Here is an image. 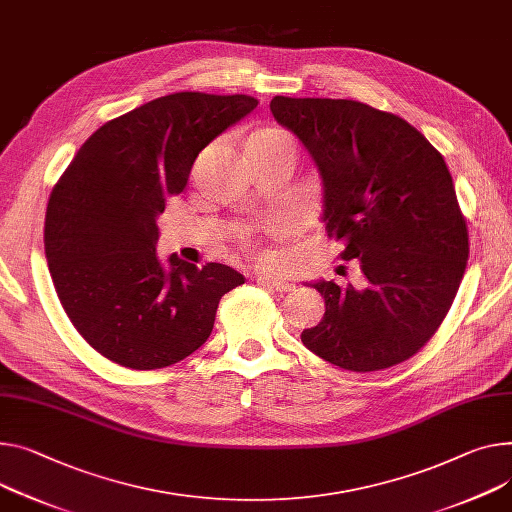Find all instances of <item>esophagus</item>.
Masks as SVG:
<instances>
[{"label":"esophagus","instance_id":"esophagus-1","mask_svg":"<svg viewBox=\"0 0 512 512\" xmlns=\"http://www.w3.org/2000/svg\"><path fill=\"white\" fill-rule=\"evenodd\" d=\"M256 281H258V285L268 287V289H274V291H279V293H287V291H293V289H295L291 283H287V281H283V279H274V277H258Z\"/></svg>","mask_w":512,"mask_h":512}]
</instances>
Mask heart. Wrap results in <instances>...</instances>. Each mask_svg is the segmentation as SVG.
<instances>
[{
  "label": "heart",
  "mask_w": 512,
  "mask_h": 512,
  "mask_svg": "<svg viewBox=\"0 0 512 512\" xmlns=\"http://www.w3.org/2000/svg\"><path fill=\"white\" fill-rule=\"evenodd\" d=\"M279 141H291V137L281 131H260L250 139V143H279Z\"/></svg>",
  "instance_id": "b5f03b06"
}]
</instances>
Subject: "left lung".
<instances>
[{
	"instance_id": "obj_1",
	"label": "left lung",
	"mask_w": 512,
	"mask_h": 512,
	"mask_svg": "<svg viewBox=\"0 0 512 512\" xmlns=\"http://www.w3.org/2000/svg\"><path fill=\"white\" fill-rule=\"evenodd\" d=\"M270 112L316 162L328 235L367 279L309 283L326 313L301 342L357 373L410 359L445 320L469 256L443 155L400 116L357 100L274 96Z\"/></svg>"
}]
</instances>
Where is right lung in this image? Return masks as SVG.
Instances as JSON below:
<instances>
[{
	"mask_svg": "<svg viewBox=\"0 0 512 512\" xmlns=\"http://www.w3.org/2000/svg\"><path fill=\"white\" fill-rule=\"evenodd\" d=\"M258 106L246 94L176 92L102 125L55 184L45 254L67 318L108 361L170 367L211 336L221 297L244 285L225 264L157 260V217L217 135Z\"/></svg>",
	"mask_w": 512,
	"mask_h": 512,
	"instance_id": "add662e5",
	"label": "right lung"
}]
</instances>
